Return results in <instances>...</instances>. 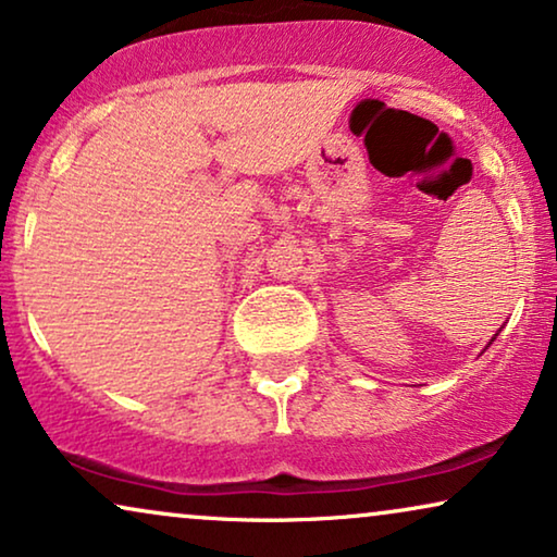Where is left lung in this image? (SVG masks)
I'll list each match as a JSON object with an SVG mask.
<instances>
[{
	"instance_id": "1",
	"label": "left lung",
	"mask_w": 557,
	"mask_h": 557,
	"mask_svg": "<svg viewBox=\"0 0 557 557\" xmlns=\"http://www.w3.org/2000/svg\"><path fill=\"white\" fill-rule=\"evenodd\" d=\"M497 334H499V332H497ZM497 334H494V337H492V342H494V339H497ZM492 342H490V345H492Z\"/></svg>"
}]
</instances>
